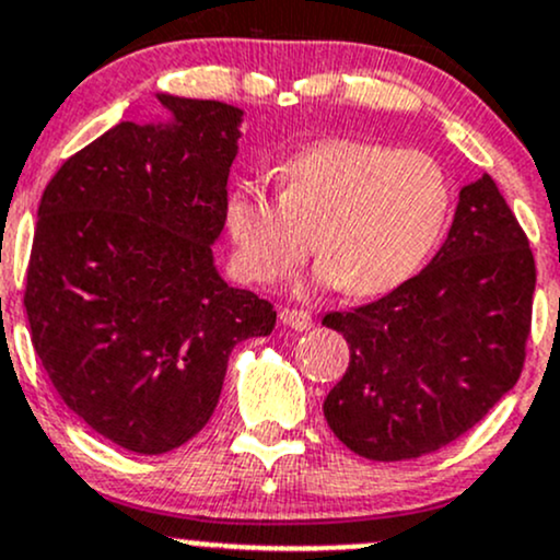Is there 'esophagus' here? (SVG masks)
Wrapping results in <instances>:
<instances>
[{
	"instance_id": "34e87169",
	"label": "esophagus",
	"mask_w": 560,
	"mask_h": 560,
	"mask_svg": "<svg viewBox=\"0 0 560 560\" xmlns=\"http://www.w3.org/2000/svg\"><path fill=\"white\" fill-rule=\"evenodd\" d=\"M281 324L290 327L294 331H308L313 327V316L308 311H298V308H281L279 313Z\"/></svg>"
}]
</instances>
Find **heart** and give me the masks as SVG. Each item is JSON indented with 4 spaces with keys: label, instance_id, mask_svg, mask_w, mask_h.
<instances>
[{
    "label": "heart",
    "instance_id": "heart-1",
    "mask_svg": "<svg viewBox=\"0 0 560 560\" xmlns=\"http://www.w3.org/2000/svg\"><path fill=\"white\" fill-rule=\"evenodd\" d=\"M450 210V177L425 151L331 138L281 164L279 201L238 183L225 201V231L238 273L257 284L298 268L313 236L322 284L383 294L428 260Z\"/></svg>",
    "mask_w": 560,
    "mask_h": 560
}]
</instances>
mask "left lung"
<instances>
[{"instance_id": "1", "label": "left lung", "mask_w": 560, "mask_h": 560, "mask_svg": "<svg viewBox=\"0 0 560 560\" xmlns=\"http://www.w3.org/2000/svg\"><path fill=\"white\" fill-rule=\"evenodd\" d=\"M534 281L529 238L497 183L478 177L459 190L428 268L370 305L324 316L350 348L324 401L331 433L377 463L459 439L518 383Z\"/></svg>"}]
</instances>
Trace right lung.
<instances>
[{"mask_svg": "<svg viewBox=\"0 0 560 560\" xmlns=\"http://www.w3.org/2000/svg\"><path fill=\"white\" fill-rule=\"evenodd\" d=\"M156 97L170 121H119L47 183L23 294L66 407L138 454L194 439L233 346L276 324L273 305L225 284L212 257L244 110Z\"/></svg>", "mask_w": 560, "mask_h": 560, "instance_id": "add662e5", "label": "right lung"}]
</instances>
